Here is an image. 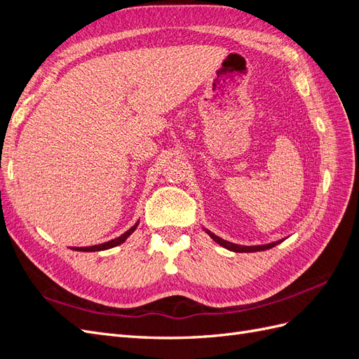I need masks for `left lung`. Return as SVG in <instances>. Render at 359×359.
Listing matches in <instances>:
<instances>
[{
	"instance_id": "obj_1",
	"label": "left lung",
	"mask_w": 359,
	"mask_h": 359,
	"mask_svg": "<svg viewBox=\"0 0 359 359\" xmlns=\"http://www.w3.org/2000/svg\"><path fill=\"white\" fill-rule=\"evenodd\" d=\"M206 231V233H208L212 240L217 243V244H220L222 247H224V248H227V250H231V252H235V253H252V252H264V250H268V248H273V247H276L277 244H280L281 241L283 240H280V241H276V243H269V244H264V245H240V244H233V243H229V241H226V240H222L220 236H217V235H214L212 232H210L208 229H205Z\"/></svg>"
}]
</instances>
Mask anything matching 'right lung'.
I'll return each instance as SVG.
<instances>
[{
    "label": "right lung",
    "mask_w": 359,
    "mask_h": 359,
    "mask_svg": "<svg viewBox=\"0 0 359 359\" xmlns=\"http://www.w3.org/2000/svg\"><path fill=\"white\" fill-rule=\"evenodd\" d=\"M137 224H139V222H137L135 226L130 227V229H128L127 232H124L121 236L115 238V240H111V241L99 244V245H91V247H73V250H78V252H100V250H107V248L116 247V245H119V244H123V243L127 240V238L136 231Z\"/></svg>",
    "instance_id": "add662e5"
}]
</instances>
